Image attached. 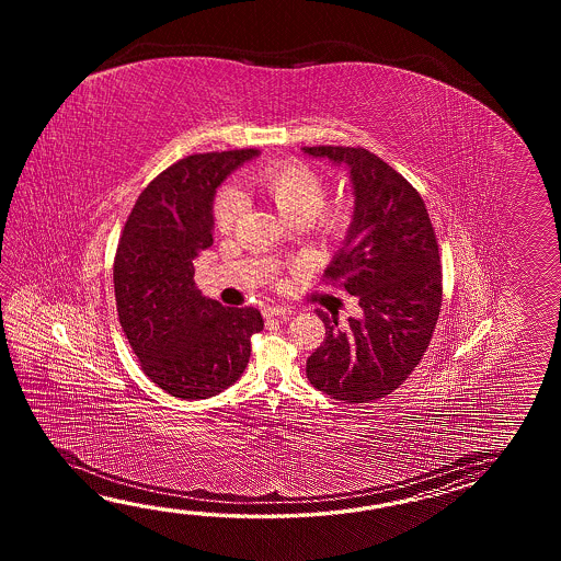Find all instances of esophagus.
<instances>
[{"label": "esophagus", "mask_w": 561, "mask_h": 561, "mask_svg": "<svg viewBox=\"0 0 561 561\" xmlns=\"http://www.w3.org/2000/svg\"><path fill=\"white\" fill-rule=\"evenodd\" d=\"M293 310L286 309V307H264L263 317L264 319H275V317H288Z\"/></svg>", "instance_id": "esophagus-1"}]
</instances>
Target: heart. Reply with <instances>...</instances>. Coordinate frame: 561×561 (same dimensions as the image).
<instances>
[{
  "mask_svg": "<svg viewBox=\"0 0 561 561\" xmlns=\"http://www.w3.org/2000/svg\"><path fill=\"white\" fill-rule=\"evenodd\" d=\"M252 191L275 204L276 210L293 225L307 227L322 240L345 239L353 225V201L339 194L324 198L327 184L314 168L298 160H276L249 172ZM244 213V196L232 186H222L213 201V220L220 232H228Z\"/></svg>",
  "mask_w": 561,
  "mask_h": 561,
  "instance_id": "b5f03b06",
  "label": "heart"
}]
</instances>
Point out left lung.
Wrapping results in <instances>:
<instances>
[{
    "instance_id": "left-lung-1",
    "label": "left lung",
    "mask_w": 561,
    "mask_h": 561,
    "mask_svg": "<svg viewBox=\"0 0 561 561\" xmlns=\"http://www.w3.org/2000/svg\"><path fill=\"white\" fill-rule=\"evenodd\" d=\"M302 150L351 170L355 218L324 283L345 286L363 310L346 327L317 310L327 336L307 360V377L333 399L373 403L415 370L439 321L443 273L435 228L421 194L367 148Z\"/></svg>"
}]
</instances>
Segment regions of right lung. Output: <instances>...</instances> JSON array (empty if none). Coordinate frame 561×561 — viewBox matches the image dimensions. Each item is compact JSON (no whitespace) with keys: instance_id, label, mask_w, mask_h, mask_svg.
<instances>
[{"instance_id":"right-lung-1","label":"right lung","mask_w":561,"mask_h":561,"mask_svg":"<svg viewBox=\"0 0 561 561\" xmlns=\"http://www.w3.org/2000/svg\"><path fill=\"white\" fill-rule=\"evenodd\" d=\"M254 148L192 154L138 196L119 234L114 293L119 324L146 377L180 399L225 391L249 365L261 310L201 295L192 261L213 244L216 186Z\"/></svg>"}]
</instances>
